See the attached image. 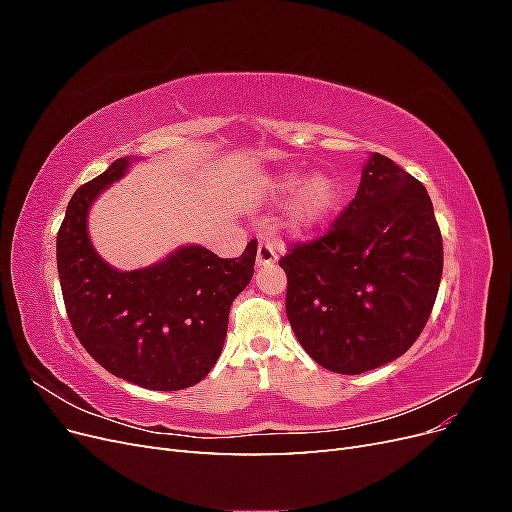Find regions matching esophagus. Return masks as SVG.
<instances>
[{"label": "esophagus", "mask_w": 512, "mask_h": 512, "mask_svg": "<svg viewBox=\"0 0 512 512\" xmlns=\"http://www.w3.org/2000/svg\"><path fill=\"white\" fill-rule=\"evenodd\" d=\"M275 260H277L275 245L271 241H260L258 243V252H256V265L258 267H267V265H273Z\"/></svg>", "instance_id": "esophagus-1"}]
</instances>
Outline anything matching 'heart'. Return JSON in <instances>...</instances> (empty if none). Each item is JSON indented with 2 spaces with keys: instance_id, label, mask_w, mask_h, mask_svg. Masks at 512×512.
<instances>
[{
  "instance_id": "heart-1",
  "label": "heart",
  "mask_w": 512,
  "mask_h": 512,
  "mask_svg": "<svg viewBox=\"0 0 512 512\" xmlns=\"http://www.w3.org/2000/svg\"><path fill=\"white\" fill-rule=\"evenodd\" d=\"M262 194L271 200L291 196L286 203V226L294 235H309L327 226L339 200V188L333 177L314 173L303 179L297 170L269 175L262 183Z\"/></svg>"
}]
</instances>
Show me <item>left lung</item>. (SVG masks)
Wrapping results in <instances>:
<instances>
[{"mask_svg":"<svg viewBox=\"0 0 512 512\" xmlns=\"http://www.w3.org/2000/svg\"><path fill=\"white\" fill-rule=\"evenodd\" d=\"M442 235L425 185L371 153L327 235L280 260L286 316L303 350L335 374H363L421 335L442 277Z\"/></svg>","mask_w":512,"mask_h":512,"instance_id":"1","label":"left lung"}]
</instances>
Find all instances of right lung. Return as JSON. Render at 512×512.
<instances>
[{"mask_svg": "<svg viewBox=\"0 0 512 512\" xmlns=\"http://www.w3.org/2000/svg\"><path fill=\"white\" fill-rule=\"evenodd\" d=\"M130 164L115 160L70 198L57 232L61 294L76 337L106 371L143 389L181 391L222 354L230 305L254 275L256 241L230 260L181 245L156 265L117 271L91 245L87 215Z\"/></svg>", "mask_w": 512, "mask_h": 512, "instance_id": "obj_1", "label": "right lung"}]
</instances>
